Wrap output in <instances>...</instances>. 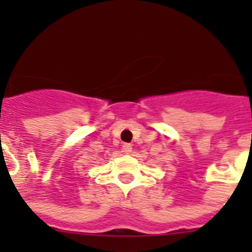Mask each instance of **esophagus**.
<instances>
[{"label":"esophagus","mask_w":252,"mask_h":252,"mask_svg":"<svg viewBox=\"0 0 252 252\" xmlns=\"http://www.w3.org/2000/svg\"><path fill=\"white\" fill-rule=\"evenodd\" d=\"M122 150H124L125 154H130L131 151H132V145L126 142V144H124V145H122Z\"/></svg>","instance_id":"esophagus-1"}]
</instances>
